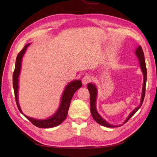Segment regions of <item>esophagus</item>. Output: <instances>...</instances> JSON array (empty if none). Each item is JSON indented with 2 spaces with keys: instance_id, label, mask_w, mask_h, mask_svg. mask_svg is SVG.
I'll use <instances>...</instances> for the list:
<instances>
[{
  "instance_id": "esophagus-1",
  "label": "esophagus",
  "mask_w": 157,
  "mask_h": 157,
  "mask_svg": "<svg viewBox=\"0 0 157 157\" xmlns=\"http://www.w3.org/2000/svg\"><path fill=\"white\" fill-rule=\"evenodd\" d=\"M90 81H91V77L89 75H85L82 79V83L84 86L86 85Z\"/></svg>"
}]
</instances>
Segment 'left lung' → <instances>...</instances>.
<instances>
[{
  "instance_id": "8db88e82",
  "label": "left lung",
  "mask_w": 157,
  "mask_h": 157,
  "mask_svg": "<svg viewBox=\"0 0 157 157\" xmlns=\"http://www.w3.org/2000/svg\"><path fill=\"white\" fill-rule=\"evenodd\" d=\"M135 54L137 56V58L139 59L140 67L141 69L143 72L144 75V83H143V88H142V93H141V97L140 100V104L137 106L136 108H135L134 110L128 117L126 118L124 123H126L130 118L134 115V114L137 111V110L141 107L142 103L144 102V98H145V85H146V81H147V69L145 65V61L144 58V54L143 50H142L141 46H139L137 47V49L135 51ZM88 90H89L90 92V113L93 117L94 119L97 122L98 124H101L103 126L108 127V128H115V127H119L121 126L122 124L120 125H113L109 124L107 121L102 118L100 115L98 113L97 109H96V99H97V95H98V89L96 85L92 83H89L88 84Z\"/></svg>"
}]
</instances>
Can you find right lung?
I'll list each match as a JSON object with an SVG mask.
<instances>
[{
    "label": "right lung",
    "instance_id": "right-lung-1",
    "mask_svg": "<svg viewBox=\"0 0 157 157\" xmlns=\"http://www.w3.org/2000/svg\"><path fill=\"white\" fill-rule=\"evenodd\" d=\"M30 44V43L26 44L24 46V48H23L20 53L18 54L16 58L15 69H14L13 73V87L14 90V94H15L16 104L19 111H20V113L23 114V115H24L28 120L31 121L32 122V124H33L35 126L42 128H53L59 125L65 119L66 117H67L71 99H72L75 92L77 91L78 88L82 86V82L81 80H75L67 84V86L65 88V90H63L62 96H61L59 108L54 115L51 116L50 117L46 118V119L40 120L36 119V118L26 116L25 114L22 112L18 101L19 76H20V74L22 58L25 53L27 47Z\"/></svg>",
    "mask_w": 157,
    "mask_h": 157
}]
</instances>
